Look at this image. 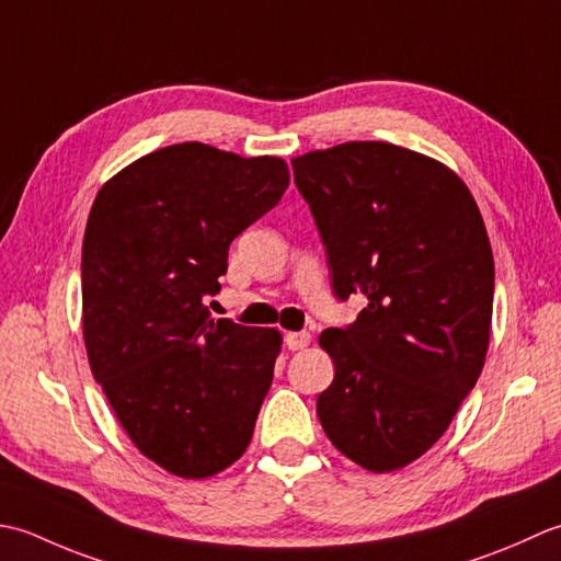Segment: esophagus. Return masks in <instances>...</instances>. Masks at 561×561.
Here are the masks:
<instances>
[{"mask_svg":"<svg viewBox=\"0 0 561 561\" xmlns=\"http://www.w3.org/2000/svg\"><path fill=\"white\" fill-rule=\"evenodd\" d=\"M310 341H312L310 331H288V334H285V346L290 351H302L305 346H310Z\"/></svg>","mask_w":561,"mask_h":561,"instance_id":"1","label":"esophagus"}]
</instances>
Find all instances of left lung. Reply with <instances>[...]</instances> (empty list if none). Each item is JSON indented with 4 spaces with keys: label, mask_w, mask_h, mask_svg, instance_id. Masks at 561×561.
I'll use <instances>...</instances> for the list:
<instances>
[{
    "label": "left lung",
    "mask_w": 561,
    "mask_h": 561,
    "mask_svg": "<svg viewBox=\"0 0 561 561\" xmlns=\"http://www.w3.org/2000/svg\"><path fill=\"white\" fill-rule=\"evenodd\" d=\"M327 244L339 300L365 307L319 336L334 382L317 397L329 440L370 472L419 460L484 368L494 254L465 181L390 142H344L293 159Z\"/></svg>",
    "instance_id": "1"
}]
</instances>
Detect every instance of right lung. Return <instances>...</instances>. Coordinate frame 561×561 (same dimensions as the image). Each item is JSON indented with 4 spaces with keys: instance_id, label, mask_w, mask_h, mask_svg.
Listing matches in <instances>:
<instances>
[{
    "instance_id": "1",
    "label": "right lung",
    "mask_w": 561,
    "mask_h": 561,
    "mask_svg": "<svg viewBox=\"0 0 561 561\" xmlns=\"http://www.w3.org/2000/svg\"><path fill=\"white\" fill-rule=\"evenodd\" d=\"M290 184L280 157L169 145L111 176L82 244L91 373L133 445L205 479L244 455L280 353L278 329L213 319L232 239Z\"/></svg>"
}]
</instances>
